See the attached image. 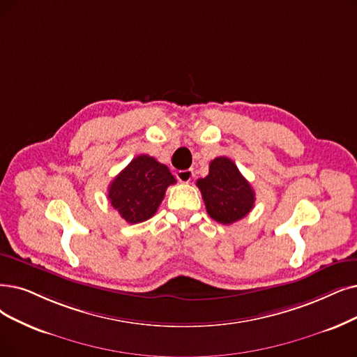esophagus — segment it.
Wrapping results in <instances>:
<instances>
[{
  "label": "esophagus",
  "instance_id": "1",
  "mask_svg": "<svg viewBox=\"0 0 357 357\" xmlns=\"http://www.w3.org/2000/svg\"><path fill=\"white\" fill-rule=\"evenodd\" d=\"M177 178L181 183H189L193 178V171L192 169H181V171H178V173H177Z\"/></svg>",
  "mask_w": 357,
  "mask_h": 357
}]
</instances>
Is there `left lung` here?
<instances>
[{"instance_id":"obj_1","label":"left lung","mask_w":357,"mask_h":357,"mask_svg":"<svg viewBox=\"0 0 357 357\" xmlns=\"http://www.w3.org/2000/svg\"><path fill=\"white\" fill-rule=\"evenodd\" d=\"M196 186L202 193L209 217L224 225L246 217L255 205L252 186L227 156L211 161L209 174L199 178Z\"/></svg>"}]
</instances>
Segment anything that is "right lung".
Instances as JSON below:
<instances>
[{"instance_id":"add662e5","label":"right lung","mask_w":357,"mask_h":357,"mask_svg":"<svg viewBox=\"0 0 357 357\" xmlns=\"http://www.w3.org/2000/svg\"><path fill=\"white\" fill-rule=\"evenodd\" d=\"M174 183L167 165L149 155H139L111 181L108 199L127 222H144L155 215L167 188Z\"/></svg>"}]
</instances>
